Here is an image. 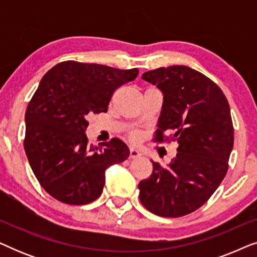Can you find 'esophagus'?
<instances>
[{
  "label": "esophagus",
  "instance_id": "esophagus-1",
  "mask_svg": "<svg viewBox=\"0 0 257 257\" xmlns=\"http://www.w3.org/2000/svg\"><path fill=\"white\" fill-rule=\"evenodd\" d=\"M139 157H142V151L136 149V147H131V149H130V158L135 159V158H139Z\"/></svg>",
  "mask_w": 257,
  "mask_h": 257
}]
</instances>
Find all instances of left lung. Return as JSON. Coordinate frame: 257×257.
<instances>
[{"instance_id": "left-lung-1", "label": "left lung", "mask_w": 257, "mask_h": 257, "mask_svg": "<svg viewBox=\"0 0 257 257\" xmlns=\"http://www.w3.org/2000/svg\"><path fill=\"white\" fill-rule=\"evenodd\" d=\"M142 78L164 96L156 140L172 133L178 153L166 167L152 161V174L138 185L139 199L156 215H187L213 195L227 173L234 145L229 104L213 80L188 66L151 70Z\"/></svg>"}]
</instances>
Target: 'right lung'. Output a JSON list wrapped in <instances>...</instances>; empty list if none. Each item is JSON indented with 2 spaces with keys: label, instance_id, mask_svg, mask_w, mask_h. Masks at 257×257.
I'll return each mask as SVG.
<instances>
[{
  "label": "right lung",
  "instance_id": "obj_1",
  "mask_svg": "<svg viewBox=\"0 0 257 257\" xmlns=\"http://www.w3.org/2000/svg\"><path fill=\"white\" fill-rule=\"evenodd\" d=\"M138 72L66 61L41 79L26 111L24 150L38 182L58 201H94L103 192L105 171L128 158L127 145L119 139L90 146L86 118L106 112L114 90Z\"/></svg>",
  "mask_w": 257,
  "mask_h": 257
}]
</instances>
